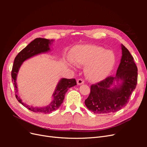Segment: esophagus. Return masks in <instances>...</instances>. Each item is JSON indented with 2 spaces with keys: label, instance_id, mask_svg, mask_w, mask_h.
Instances as JSON below:
<instances>
[{
  "label": "esophagus",
  "instance_id": "34e87169",
  "mask_svg": "<svg viewBox=\"0 0 147 147\" xmlns=\"http://www.w3.org/2000/svg\"><path fill=\"white\" fill-rule=\"evenodd\" d=\"M77 84H78V85H81V84H83L84 83V81L83 80V79L80 78V79L77 80Z\"/></svg>",
  "mask_w": 147,
  "mask_h": 147
}]
</instances>
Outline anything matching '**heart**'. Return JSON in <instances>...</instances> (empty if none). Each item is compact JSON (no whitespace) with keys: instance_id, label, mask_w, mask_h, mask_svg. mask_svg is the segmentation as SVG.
<instances>
[{"instance_id":"obj_1","label":"heart","mask_w":147,"mask_h":147,"mask_svg":"<svg viewBox=\"0 0 147 147\" xmlns=\"http://www.w3.org/2000/svg\"><path fill=\"white\" fill-rule=\"evenodd\" d=\"M72 59L75 64L86 65L85 73L92 82H99L107 77L115 64L114 53L102 47L85 45L75 47Z\"/></svg>"}]
</instances>
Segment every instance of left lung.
Instances as JSON below:
<instances>
[{
  "label": "left lung",
  "mask_w": 147,
  "mask_h": 147,
  "mask_svg": "<svg viewBox=\"0 0 147 147\" xmlns=\"http://www.w3.org/2000/svg\"><path fill=\"white\" fill-rule=\"evenodd\" d=\"M122 47V57L115 76H109L91 86L90 94L84 101L87 108L96 114L118 112L125 107L137 83V67L127 49ZM116 81L121 85L112 89L110 86Z\"/></svg>",
  "instance_id": "8db88e82"
}]
</instances>
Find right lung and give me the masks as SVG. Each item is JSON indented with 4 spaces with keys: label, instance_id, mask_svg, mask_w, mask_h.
Wrapping results in <instances>:
<instances>
[{
    "label": "right lung",
    "instance_id": "add662e5",
    "mask_svg": "<svg viewBox=\"0 0 147 147\" xmlns=\"http://www.w3.org/2000/svg\"><path fill=\"white\" fill-rule=\"evenodd\" d=\"M52 41L48 39L43 38H36L32 42H31L29 45L23 49L17 55L15 58L14 63L13 65L11 70V80L15 86V97L20 103H21L25 107L27 108L30 111L36 113H50L53 111H55L58 109L63 104L64 99V96L67 91L71 87L77 85L76 80L75 78L67 79L63 78L61 79L56 87L55 92L53 94L54 100L50 104L44 107H34L32 106H29L25 104L22 102V100L18 96V90L16 83V79L17 74L18 72L19 69L21 65L23 62L30 57L35 56L40 53L47 52L50 50L49 45Z\"/></svg>",
    "mask_w": 147,
    "mask_h": 147
}]
</instances>
